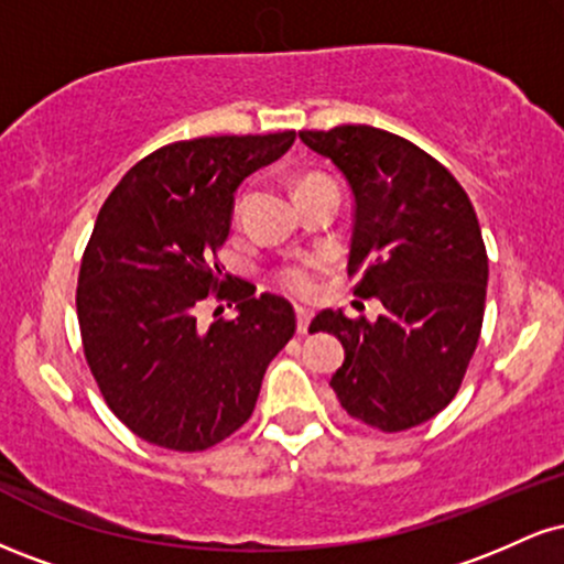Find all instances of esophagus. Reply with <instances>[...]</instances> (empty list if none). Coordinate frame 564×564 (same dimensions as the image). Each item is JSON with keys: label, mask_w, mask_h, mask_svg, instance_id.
<instances>
[{"label": "esophagus", "mask_w": 564, "mask_h": 564, "mask_svg": "<svg viewBox=\"0 0 564 564\" xmlns=\"http://www.w3.org/2000/svg\"><path fill=\"white\" fill-rule=\"evenodd\" d=\"M310 318H313V313H310L307 307H300V304H296V332H300V334H307Z\"/></svg>", "instance_id": "34e87169"}]
</instances>
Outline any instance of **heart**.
Here are the masks:
<instances>
[{"instance_id":"b5f03b06","label":"heart","mask_w":564,"mask_h":564,"mask_svg":"<svg viewBox=\"0 0 564 564\" xmlns=\"http://www.w3.org/2000/svg\"><path fill=\"white\" fill-rule=\"evenodd\" d=\"M318 260H300L281 270V283L294 294H313L315 283H318Z\"/></svg>"}]
</instances>
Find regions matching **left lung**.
Here are the masks:
<instances>
[{"instance_id":"left-lung-1","label":"left lung","mask_w":564,"mask_h":564,"mask_svg":"<svg viewBox=\"0 0 564 564\" xmlns=\"http://www.w3.org/2000/svg\"><path fill=\"white\" fill-rule=\"evenodd\" d=\"M352 193L347 273L381 302L377 321L323 310L310 334L345 347L332 387L352 419L381 432L430 422L451 403L480 339L488 254L471 200L430 153L366 124L300 132Z\"/></svg>"}]
</instances>
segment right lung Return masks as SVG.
<instances>
[{"label": "right lung", "instance_id": "add662e5", "mask_svg": "<svg viewBox=\"0 0 564 564\" xmlns=\"http://www.w3.org/2000/svg\"><path fill=\"white\" fill-rule=\"evenodd\" d=\"M294 132L172 142L134 164L97 215L76 289L84 355L102 398L134 435L206 451L251 416L270 360L294 336V307L251 283H225L217 249L249 174ZM218 289L232 322L195 323Z\"/></svg>", "mask_w": 564, "mask_h": 564}]
</instances>
